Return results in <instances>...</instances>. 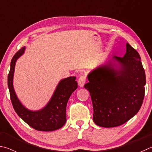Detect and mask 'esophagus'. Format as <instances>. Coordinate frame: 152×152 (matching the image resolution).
Returning <instances> with one entry per match:
<instances>
[{
    "instance_id": "obj_1",
    "label": "esophagus",
    "mask_w": 152,
    "mask_h": 152,
    "mask_svg": "<svg viewBox=\"0 0 152 152\" xmlns=\"http://www.w3.org/2000/svg\"><path fill=\"white\" fill-rule=\"evenodd\" d=\"M86 76L85 75H81L79 77V80H78V84L79 86L81 87H83L84 86L85 83H86Z\"/></svg>"
}]
</instances>
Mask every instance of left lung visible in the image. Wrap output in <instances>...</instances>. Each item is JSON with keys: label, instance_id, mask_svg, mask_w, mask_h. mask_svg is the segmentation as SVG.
Here are the masks:
<instances>
[{"label": "left lung", "instance_id": "1", "mask_svg": "<svg viewBox=\"0 0 152 152\" xmlns=\"http://www.w3.org/2000/svg\"><path fill=\"white\" fill-rule=\"evenodd\" d=\"M119 63L118 70L115 63ZM84 87L91 95L94 121L103 127L119 126L141 108L145 95V73L139 53L128 42L123 57L113 56L90 73Z\"/></svg>", "mask_w": 152, "mask_h": 152}]
</instances>
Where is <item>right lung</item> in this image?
Segmentation results:
<instances>
[{
	"label": "right lung",
	"mask_w": 152,
	"mask_h": 152,
	"mask_svg": "<svg viewBox=\"0 0 152 152\" xmlns=\"http://www.w3.org/2000/svg\"><path fill=\"white\" fill-rule=\"evenodd\" d=\"M25 47L15 53L10 63V69L8 75V87L14 110L17 115L29 126L42 132H51L62 127L66 122V106L71 95L77 88L75 77H69L61 80L56 88L51 99L46 107L41 110L33 111L27 110L21 104L13 88L15 63L23 54Z\"/></svg>",
	"instance_id": "right-lung-1"
}]
</instances>
